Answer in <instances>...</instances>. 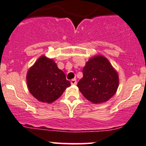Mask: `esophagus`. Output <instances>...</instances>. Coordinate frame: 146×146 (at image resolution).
Masks as SVG:
<instances>
[{"instance_id": "34e87169", "label": "esophagus", "mask_w": 146, "mask_h": 146, "mask_svg": "<svg viewBox=\"0 0 146 146\" xmlns=\"http://www.w3.org/2000/svg\"><path fill=\"white\" fill-rule=\"evenodd\" d=\"M71 84H73V85H75V84H77L76 80H75V79H73V80H71Z\"/></svg>"}]
</instances>
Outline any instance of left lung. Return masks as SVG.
<instances>
[{"label":"left lung","instance_id":"obj_1","mask_svg":"<svg viewBox=\"0 0 146 146\" xmlns=\"http://www.w3.org/2000/svg\"><path fill=\"white\" fill-rule=\"evenodd\" d=\"M83 78L78 82L80 92L88 101L100 104L110 100L116 93L119 77L109 61L102 56L87 62L82 70Z\"/></svg>","mask_w":146,"mask_h":146}]
</instances>
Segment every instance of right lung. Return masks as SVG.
I'll use <instances>...</instances> for the list:
<instances>
[{
    "mask_svg": "<svg viewBox=\"0 0 146 146\" xmlns=\"http://www.w3.org/2000/svg\"><path fill=\"white\" fill-rule=\"evenodd\" d=\"M27 82L31 94L38 101L52 103L71 86L64 73L53 60L41 56L29 70Z\"/></svg>",
    "mask_w": 146,
    "mask_h": 146,
    "instance_id": "1",
    "label": "right lung"
}]
</instances>
